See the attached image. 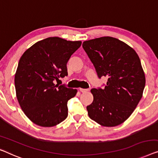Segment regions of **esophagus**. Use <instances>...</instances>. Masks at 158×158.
I'll return each mask as SVG.
<instances>
[{
  "label": "esophagus",
  "instance_id": "1",
  "mask_svg": "<svg viewBox=\"0 0 158 158\" xmlns=\"http://www.w3.org/2000/svg\"><path fill=\"white\" fill-rule=\"evenodd\" d=\"M89 90V89H83V88H80V91L81 93H86Z\"/></svg>",
  "mask_w": 158,
  "mask_h": 158
}]
</instances>
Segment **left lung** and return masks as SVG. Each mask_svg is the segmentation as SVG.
Listing matches in <instances>:
<instances>
[{
	"mask_svg": "<svg viewBox=\"0 0 158 158\" xmlns=\"http://www.w3.org/2000/svg\"><path fill=\"white\" fill-rule=\"evenodd\" d=\"M83 48L98 77H107L103 89L90 90L93 101L87 106L89 117L102 126H117L133 113L143 96L145 77L138 55L109 36L84 41Z\"/></svg>",
	"mask_w": 158,
	"mask_h": 158,
	"instance_id": "1",
	"label": "left lung"
}]
</instances>
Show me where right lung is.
I'll return each instance as SVG.
<instances>
[{
  "mask_svg": "<svg viewBox=\"0 0 158 158\" xmlns=\"http://www.w3.org/2000/svg\"><path fill=\"white\" fill-rule=\"evenodd\" d=\"M81 41L50 37L38 41L20 58L15 75L16 97L25 115L35 124L52 127L68 116V101L76 89L55 85L68 75L67 63Z\"/></svg>",
  "mask_w": 158,
  "mask_h": 158,
  "instance_id": "add662e5",
  "label": "right lung"
}]
</instances>
